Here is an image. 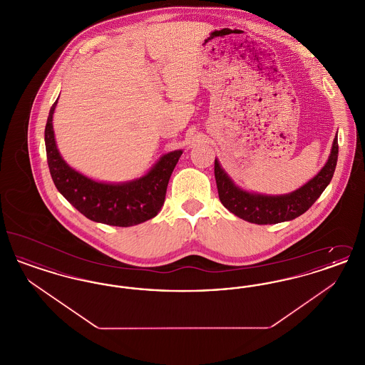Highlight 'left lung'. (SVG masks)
I'll list each match as a JSON object with an SVG mask.
<instances>
[{"label":"left lung","mask_w":365,"mask_h":365,"mask_svg":"<svg viewBox=\"0 0 365 365\" xmlns=\"http://www.w3.org/2000/svg\"><path fill=\"white\" fill-rule=\"evenodd\" d=\"M338 160V138L335 137L330 157L320 173L302 187L282 195H264L238 187L215 160V178L222 204L231 213L255 225H277L305 213L329 186Z\"/></svg>","instance_id":"obj_1"}]
</instances>
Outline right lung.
I'll return each mask as SVG.
<instances>
[{
    "mask_svg": "<svg viewBox=\"0 0 365 365\" xmlns=\"http://www.w3.org/2000/svg\"><path fill=\"white\" fill-rule=\"evenodd\" d=\"M57 100L51 108L45 127L48 165L57 190L72 207L97 223L130 227L155 217L164 204L167 186L182 150L164 155L139 179L124 183L93 180L71 168L56 146L52 122Z\"/></svg>",
    "mask_w": 365,
    "mask_h": 365,
    "instance_id": "right-lung-1",
    "label": "right lung"
}]
</instances>
